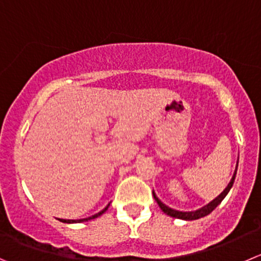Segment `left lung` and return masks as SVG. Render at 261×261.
<instances>
[{
    "label": "left lung",
    "mask_w": 261,
    "mask_h": 261,
    "mask_svg": "<svg viewBox=\"0 0 261 261\" xmlns=\"http://www.w3.org/2000/svg\"><path fill=\"white\" fill-rule=\"evenodd\" d=\"M237 166H238V161H237ZM237 166H236V170H234V174H233L232 179H230V182L228 183V186L225 187V190L223 191L222 193H220L218 197H215L214 200L210 201L209 203H206L205 206L200 207V209L197 210H193V212H180V210H175L173 209V207H169L168 205H165V203L163 202V201L160 200V198L156 196V193L152 191V195H153V198L156 200V202L159 203V206H160V209L163 210L164 213H165L166 215H169V217H173V218H177V219H183V220H196V219H200V218L202 217H206V215H209L210 213L213 212V210L215 209V207L219 205L220 202H222L223 200H224L225 196L228 195V192L230 191V188H232L233 183H234V178H236V174H237Z\"/></svg>",
    "instance_id": "1"
}]
</instances>
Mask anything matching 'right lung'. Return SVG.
<instances>
[{"instance_id": "1", "label": "right lung", "mask_w": 261, "mask_h": 261, "mask_svg": "<svg viewBox=\"0 0 261 261\" xmlns=\"http://www.w3.org/2000/svg\"><path fill=\"white\" fill-rule=\"evenodd\" d=\"M109 205H110V203H109ZM109 205H108V206L105 207V209H103V210H101L100 213H97V214L92 215V217H88V218H84V219H75V220H74V219H59V220H60V222H63V223H68V224H71V223H82V222H88V220L96 219V218H98V217H100V215H102L103 213H105L106 210H108Z\"/></svg>"}]
</instances>
